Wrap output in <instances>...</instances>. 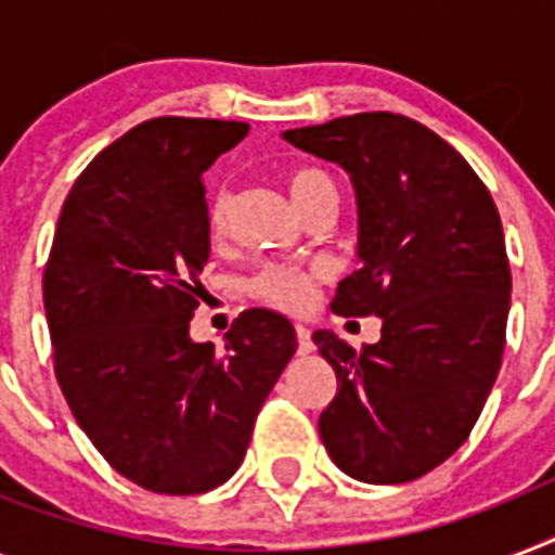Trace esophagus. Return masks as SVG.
I'll return each mask as SVG.
<instances>
[{
    "mask_svg": "<svg viewBox=\"0 0 555 555\" xmlns=\"http://www.w3.org/2000/svg\"><path fill=\"white\" fill-rule=\"evenodd\" d=\"M296 339H299V354H311L313 351L311 331L305 328V325H296Z\"/></svg>",
    "mask_w": 555,
    "mask_h": 555,
    "instance_id": "esophagus-1",
    "label": "esophagus"
}]
</instances>
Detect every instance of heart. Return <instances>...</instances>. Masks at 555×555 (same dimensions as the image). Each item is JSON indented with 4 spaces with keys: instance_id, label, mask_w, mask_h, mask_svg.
Instances as JSON below:
<instances>
[{
    "instance_id": "1",
    "label": "heart",
    "mask_w": 555,
    "mask_h": 555,
    "mask_svg": "<svg viewBox=\"0 0 555 555\" xmlns=\"http://www.w3.org/2000/svg\"><path fill=\"white\" fill-rule=\"evenodd\" d=\"M287 190L294 195L296 207L302 209L311 198H317L320 192L334 190L328 172H322L317 167H299L287 172ZM233 218V192L221 190L209 201V230L212 235H224ZM317 268H294V264H268L250 279V294L259 302L276 308L285 313H302L313 305V294H317Z\"/></svg>"
}]
</instances>
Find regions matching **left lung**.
<instances>
[{
    "label": "left lung",
    "mask_w": 555,
    "mask_h": 555,
    "mask_svg": "<svg viewBox=\"0 0 555 555\" xmlns=\"http://www.w3.org/2000/svg\"><path fill=\"white\" fill-rule=\"evenodd\" d=\"M282 138L351 176L360 270L331 311L383 320L379 343L360 351L313 334L337 371L320 438L357 481H414L469 438L499 377L513 279L495 201L412 117L363 112Z\"/></svg>",
    "instance_id": "8db88e82"
}]
</instances>
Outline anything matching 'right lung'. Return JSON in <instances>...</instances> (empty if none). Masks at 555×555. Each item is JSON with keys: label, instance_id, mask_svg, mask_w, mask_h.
<instances>
[{"label": "right lung", "instance_id": "add662e5", "mask_svg": "<svg viewBox=\"0 0 555 555\" xmlns=\"http://www.w3.org/2000/svg\"><path fill=\"white\" fill-rule=\"evenodd\" d=\"M250 126L155 117L74 181L42 276L54 374L98 452L160 495L216 490L296 351L294 325L250 308L224 348L192 343L209 216L201 176Z\"/></svg>", "mask_w": 555, "mask_h": 555}]
</instances>
